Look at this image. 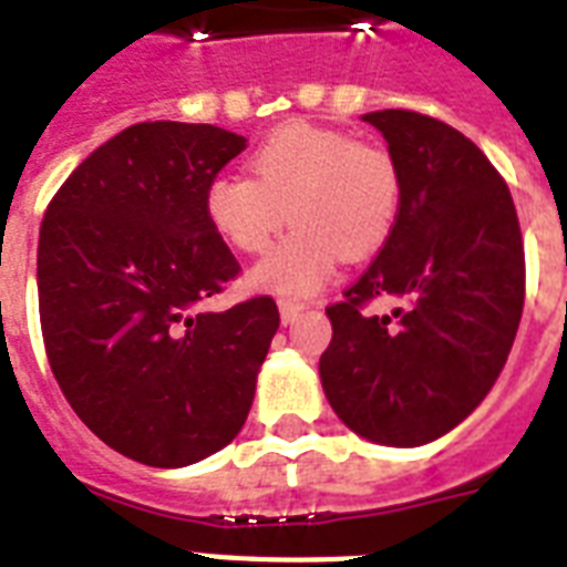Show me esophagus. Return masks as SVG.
<instances>
[{
	"label": "esophagus",
	"instance_id": "1",
	"mask_svg": "<svg viewBox=\"0 0 567 567\" xmlns=\"http://www.w3.org/2000/svg\"><path fill=\"white\" fill-rule=\"evenodd\" d=\"M302 309H306V302L302 300H288V297H279V318H282V323H293Z\"/></svg>",
	"mask_w": 567,
	"mask_h": 567
}]
</instances>
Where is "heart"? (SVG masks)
<instances>
[{"label":"heart","instance_id":"heart-1","mask_svg":"<svg viewBox=\"0 0 567 567\" xmlns=\"http://www.w3.org/2000/svg\"><path fill=\"white\" fill-rule=\"evenodd\" d=\"M247 176L220 173L205 188V217L231 249L258 256L291 217L293 229L256 267V285L311 293L341 256H373L403 208V173L377 141L311 123L274 128L249 155Z\"/></svg>","mask_w":567,"mask_h":567}]
</instances>
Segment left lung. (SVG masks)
I'll list each match as a JSON object with an SVG mask.
<instances>
[{
    "instance_id": "left-lung-1",
    "label": "left lung",
    "mask_w": 567,
    "mask_h": 567,
    "mask_svg": "<svg viewBox=\"0 0 567 567\" xmlns=\"http://www.w3.org/2000/svg\"><path fill=\"white\" fill-rule=\"evenodd\" d=\"M403 173V208L371 267L327 306L329 405L377 444L417 447L462 423L501 377L524 311V238L483 150L417 111L364 114ZM394 296V316L370 302Z\"/></svg>"
}]
</instances>
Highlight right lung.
Segmentation results:
<instances>
[{
	"mask_svg": "<svg viewBox=\"0 0 567 567\" xmlns=\"http://www.w3.org/2000/svg\"><path fill=\"white\" fill-rule=\"evenodd\" d=\"M244 150L208 123H135L66 176L40 223L49 368L84 426L141 465L226 447L279 329L274 297L199 309L240 274L205 188Z\"/></svg>",
	"mask_w": 567,
	"mask_h": 567,
	"instance_id": "obj_1",
	"label": "right lung"
}]
</instances>
